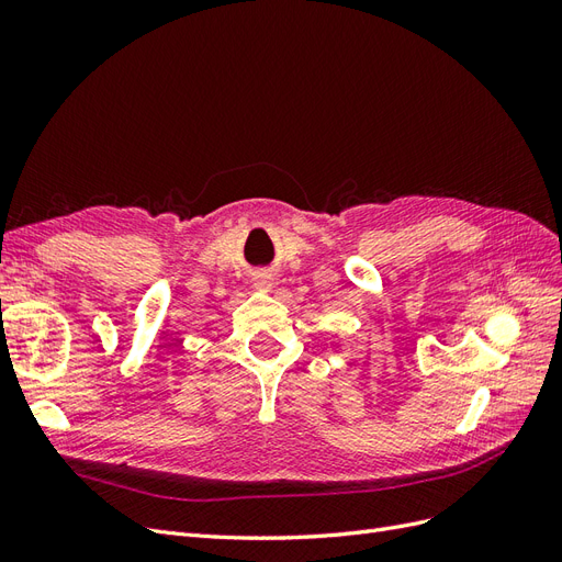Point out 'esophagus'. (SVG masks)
<instances>
[{
    "label": "esophagus",
    "instance_id": "obj_1",
    "mask_svg": "<svg viewBox=\"0 0 562 562\" xmlns=\"http://www.w3.org/2000/svg\"><path fill=\"white\" fill-rule=\"evenodd\" d=\"M252 283L255 288H260V291H271V288H274V279H271L267 271H258V274L252 277Z\"/></svg>",
    "mask_w": 562,
    "mask_h": 562
}]
</instances>
